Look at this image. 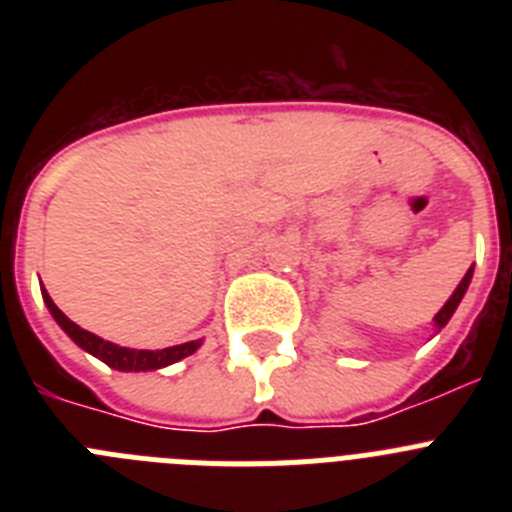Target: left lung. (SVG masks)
<instances>
[{"label":"left lung","mask_w":512,"mask_h":512,"mask_svg":"<svg viewBox=\"0 0 512 512\" xmlns=\"http://www.w3.org/2000/svg\"><path fill=\"white\" fill-rule=\"evenodd\" d=\"M472 274H474V266H469V271H467V274H464V279H461V282H459V287L454 289V295H451L449 300H446V305H443L441 310L436 312V318H433V323H436V333L441 328H446V323H449V320H451V315H454V312H456V307H459L461 297L467 295L469 282H472Z\"/></svg>","instance_id":"8db88e82"}]
</instances>
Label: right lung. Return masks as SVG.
<instances>
[{"label": "right lung", "mask_w": 512, "mask_h": 512, "mask_svg": "<svg viewBox=\"0 0 512 512\" xmlns=\"http://www.w3.org/2000/svg\"><path fill=\"white\" fill-rule=\"evenodd\" d=\"M40 292H43L45 307L51 310L53 320L61 325L63 333H66V336H69L76 346L84 348L87 354L97 356L99 361H104V364L112 366V369H117V372H156V369H164V366L187 359V356H192L194 351L202 346V338H197V341L179 343V346L156 348V351H148V348L117 346V343L104 341V338L94 336V333H89V330L79 328L74 320L66 318V315H63V312L56 307V302L51 300V295L45 292L43 284H40Z\"/></svg>", "instance_id": "right-lung-1"}]
</instances>
